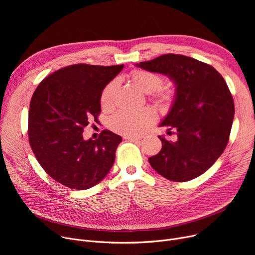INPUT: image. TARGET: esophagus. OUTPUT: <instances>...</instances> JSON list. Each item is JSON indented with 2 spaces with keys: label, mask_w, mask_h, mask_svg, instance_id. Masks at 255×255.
I'll return each mask as SVG.
<instances>
[{
  "label": "esophagus",
  "mask_w": 255,
  "mask_h": 255,
  "mask_svg": "<svg viewBox=\"0 0 255 255\" xmlns=\"http://www.w3.org/2000/svg\"><path fill=\"white\" fill-rule=\"evenodd\" d=\"M124 138H125V139H128V140H130V141H137V140L141 139L140 136H132V135H127V136H125Z\"/></svg>",
  "instance_id": "obj_1"
}]
</instances>
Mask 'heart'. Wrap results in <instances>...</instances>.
Instances as JSON below:
<instances>
[{"label":"heart","mask_w":255,"mask_h":255,"mask_svg":"<svg viewBox=\"0 0 255 255\" xmlns=\"http://www.w3.org/2000/svg\"><path fill=\"white\" fill-rule=\"evenodd\" d=\"M131 79L139 90L143 93L153 95L158 103L167 104L172 98V93L167 89H159L162 85V76L145 70H135L131 73ZM118 82L113 80L107 84L103 89L100 102L103 110H112L115 103V94L117 91ZM158 90H157L156 89ZM155 121V114L150 109H141L134 112L121 111L117 113L110 122L112 130L123 135H137L141 133L146 127H149Z\"/></svg>","instance_id":"1"}]
</instances>
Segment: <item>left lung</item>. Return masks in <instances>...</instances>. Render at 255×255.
<instances>
[{
    "label": "left lung",
    "instance_id": "left-lung-1",
    "mask_svg": "<svg viewBox=\"0 0 255 255\" xmlns=\"http://www.w3.org/2000/svg\"><path fill=\"white\" fill-rule=\"evenodd\" d=\"M135 66L166 75L176 87L170 110L159 126L175 129L177 140L158 136L162 149L149 158L151 166L175 182L203 175L223 153L234 121V100L224 78L212 66L175 53Z\"/></svg>",
    "mask_w": 255,
    "mask_h": 255
}]
</instances>
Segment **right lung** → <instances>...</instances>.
I'll return each mask as SVG.
<instances>
[{
	"instance_id": "add662e5",
	"label": "right lung",
	"mask_w": 255,
	"mask_h": 255,
	"mask_svg": "<svg viewBox=\"0 0 255 255\" xmlns=\"http://www.w3.org/2000/svg\"><path fill=\"white\" fill-rule=\"evenodd\" d=\"M124 65L75 64L45 77L35 90L29 111V140L39 164L71 189L97 185L110 172L122 137L103 130L85 139L84 128L97 122L103 89Z\"/></svg>"
}]
</instances>
